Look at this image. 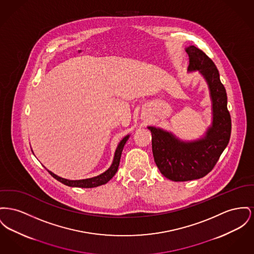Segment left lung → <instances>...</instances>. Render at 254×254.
Wrapping results in <instances>:
<instances>
[{"label": "left lung", "instance_id": "obj_1", "mask_svg": "<svg viewBox=\"0 0 254 254\" xmlns=\"http://www.w3.org/2000/svg\"><path fill=\"white\" fill-rule=\"evenodd\" d=\"M185 51L190 59L188 72L198 71L208 85L212 123L201 138L193 141H183L171 131L148 127L155 164L165 178L173 181L205 177L228 145L231 133L226 91L215 63L194 46L187 47Z\"/></svg>", "mask_w": 254, "mask_h": 254}]
</instances>
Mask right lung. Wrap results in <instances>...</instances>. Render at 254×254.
Instances as JSON below:
<instances>
[{
    "instance_id": "add662e5",
    "label": "right lung",
    "mask_w": 254,
    "mask_h": 254,
    "mask_svg": "<svg viewBox=\"0 0 254 254\" xmlns=\"http://www.w3.org/2000/svg\"><path fill=\"white\" fill-rule=\"evenodd\" d=\"M129 138V134L125 136L121 141H120L119 144H118V147L115 150V153H114V158H113V161H112V164L111 166L105 171V173L97 176V177H94V178H91V179H78V180H71V179H63V178H60L59 176H57L56 174L52 173L51 171L48 170V172L51 174V176L53 178L57 179L60 181L61 183L67 185V186H70V187H79V188H93V187H98V186H101V185H104L105 183H107L110 179H112L115 174L117 173V170H118V167L120 164V159H121V155H122V151L124 149V146L125 144L127 143V141L128 140Z\"/></svg>"
}]
</instances>
